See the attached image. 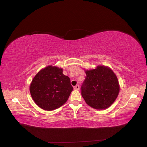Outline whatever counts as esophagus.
Masks as SVG:
<instances>
[{
	"label": "esophagus",
	"mask_w": 147,
	"mask_h": 147,
	"mask_svg": "<svg viewBox=\"0 0 147 147\" xmlns=\"http://www.w3.org/2000/svg\"><path fill=\"white\" fill-rule=\"evenodd\" d=\"M74 89L75 90H80V86L77 84V85H76L74 87Z\"/></svg>",
	"instance_id": "esophagus-1"
}]
</instances>
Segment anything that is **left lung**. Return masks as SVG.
<instances>
[{
	"mask_svg": "<svg viewBox=\"0 0 147 147\" xmlns=\"http://www.w3.org/2000/svg\"><path fill=\"white\" fill-rule=\"evenodd\" d=\"M86 76L82 86V96L86 103L97 110L109 108L119 92L118 78L109 67L98 65L85 70Z\"/></svg>",
	"mask_w": 147,
	"mask_h": 147,
	"instance_id": "left-lung-1",
	"label": "left lung"
}]
</instances>
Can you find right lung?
Segmentation results:
<instances>
[{
    "label": "right lung",
    "instance_id": "obj_1",
    "mask_svg": "<svg viewBox=\"0 0 147 147\" xmlns=\"http://www.w3.org/2000/svg\"><path fill=\"white\" fill-rule=\"evenodd\" d=\"M63 69L48 65L35 75L30 84L31 97L39 107L50 111L64 105L73 87Z\"/></svg>",
    "mask_w": 147,
    "mask_h": 147
}]
</instances>
